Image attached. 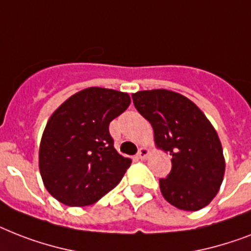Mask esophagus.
I'll return each mask as SVG.
<instances>
[{"label": "esophagus", "mask_w": 251, "mask_h": 251, "mask_svg": "<svg viewBox=\"0 0 251 251\" xmlns=\"http://www.w3.org/2000/svg\"><path fill=\"white\" fill-rule=\"evenodd\" d=\"M148 155H149V150L146 149V148H140V150H138V153L136 157H137L138 159H145Z\"/></svg>", "instance_id": "esophagus-1"}]
</instances>
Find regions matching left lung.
<instances>
[{
    "label": "left lung",
    "mask_w": 251,
    "mask_h": 251,
    "mask_svg": "<svg viewBox=\"0 0 251 251\" xmlns=\"http://www.w3.org/2000/svg\"><path fill=\"white\" fill-rule=\"evenodd\" d=\"M136 110L154 129L158 148L172 157V168L159 179L171 205L197 211L215 197L223 181V149L205 114L186 97L166 89L132 94Z\"/></svg>",
    "instance_id": "obj_1"
}]
</instances>
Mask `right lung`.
I'll return each instance as SVG.
<instances>
[{"label":"right lung","mask_w":251,"mask_h":251,"mask_svg":"<svg viewBox=\"0 0 251 251\" xmlns=\"http://www.w3.org/2000/svg\"><path fill=\"white\" fill-rule=\"evenodd\" d=\"M129 103L127 93L88 88L50 116L39 160L44 185L55 200L67 206H88L119 184L131 159L115 150L109 124Z\"/></svg>","instance_id":"add662e5"}]
</instances>
